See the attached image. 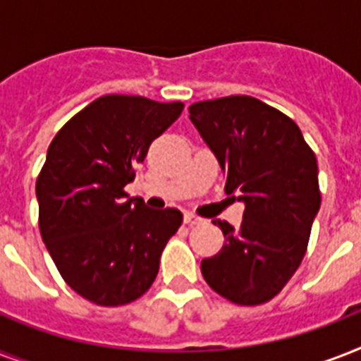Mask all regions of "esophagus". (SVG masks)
Listing matches in <instances>:
<instances>
[{
	"label": "esophagus",
	"mask_w": 361,
	"mask_h": 361,
	"mask_svg": "<svg viewBox=\"0 0 361 361\" xmlns=\"http://www.w3.org/2000/svg\"><path fill=\"white\" fill-rule=\"evenodd\" d=\"M183 223H185L187 226H195V225H200V223H202V219H200V217H197V215L185 214L183 215Z\"/></svg>",
	"instance_id": "34e87169"
}]
</instances>
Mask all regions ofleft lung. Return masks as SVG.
Returning a JSON list of instances; mask_svg holds the SVG:
<instances>
[{"mask_svg":"<svg viewBox=\"0 0 361 361\" xmlns=\"http://www.w3.org/2000/svg\"><path fill=\"white\" fill-rule=\"evenodd\" d=\"M189 120L217 159L226 195L245 206L238 228L214 221L225 243L200 264L204 279L240 305L268 302L307 249L320 209L317 157L288 116L255 97L200 101Z\"/></svg>","mask_w":361,"mask_h":361,"instance_id":"8db88e82","label":"left lung"}]
</instances>
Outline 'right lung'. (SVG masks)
<instances>
[{
  "label": "right lung",
  "mask_w": 361,
  "mask_h": 361,
  "mask_svg": "<svg viewBox=\"0 0 361 361\" xmlns=\"http://www.w3.org/2000/svg\"><path fill=\"white\" fill-rule=\"evenodd\" d=\"M183 103L104 95L71 118L37 178L39 228L65 283L97 305H123L152 286L180 209H149L123 191L147 147Z\"/></svg>",
  "instance_id": "1"
}]
</instances>
